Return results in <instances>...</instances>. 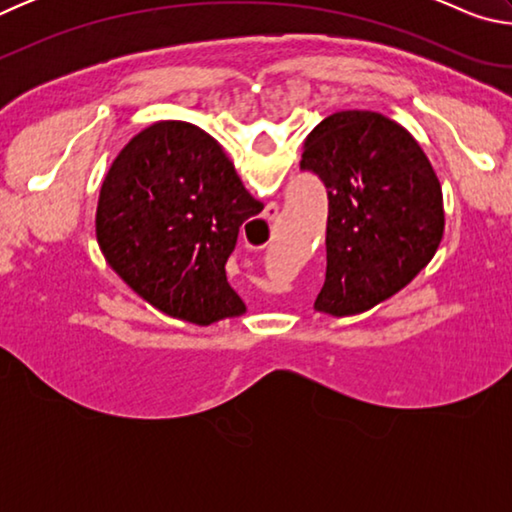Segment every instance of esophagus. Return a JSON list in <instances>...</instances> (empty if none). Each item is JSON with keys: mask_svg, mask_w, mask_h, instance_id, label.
Listing matches in <instances>:
<instances>
[{"mask_svg": "<svg viewBox=\"0 0 512 512\" xmlns=\"http://www.w3.org/2000/svg\"><path fill=\"white\" fill-rule=\"evenodd\" d=\"M277 210H280V207H277L275 203H271V205H268V207H266V212H264V216H266V219H268V221H273V219H275V216H277Z\"/></svg>", "mask_w": 512, "mask_h": 512, "instance_id": "34e87169", "label": "esophagus"}]
</instances>
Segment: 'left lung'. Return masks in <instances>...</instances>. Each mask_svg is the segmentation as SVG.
<instances>
[{"label":"left lung","instance_id":"left-lung-1","mask_svg":"<svg viewBox=\"0 0 512 512\" xmlns=\"http://www.w3.org/2000/svg\"><path fill=\"white\" fill-rule=\"evenodd\" d=\"M302 171L329 198L327 273L314 307L363 314L404 289L436 255L443 189L413 135L379 112L341 110L309 133Z\"/></svg>","mask_w":512,"mask_h":512}]
</instances>
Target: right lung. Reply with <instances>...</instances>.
I'll return each mask as SVG.
<instances>
[{
  "mask_svg": "<svg viewBox=\"0 0 512 512\" xmlns=\"http://www.w3.org/2000/svg\"><path fill=\"white\" fill-rule=\"evenodd\" d=\"M262 210L214 137L187 121H158L112 162L97 239L137 296L167 316L212 325L246 311L225 262L241 223Z\"/></svg>",
  "mask_w": 512,
  "mask_h": 512,
  "instance_id": "right-lung-1",
  "label": "right lung"
}]
</instances>
